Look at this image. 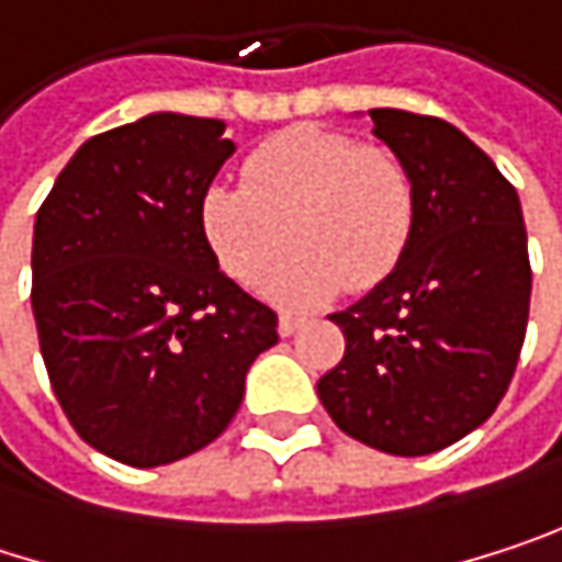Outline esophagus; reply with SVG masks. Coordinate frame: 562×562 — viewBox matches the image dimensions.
Wrapping results in <instances>:
<instances>
[{"mask_svg": "<svg viewBox=\"0 0 562 562\" xmlns=\"http://www.w3.org/2000/svg\"><path fill=\"white\" fill-rule=\"evenodd\" d=\"M299 328H302V318H295V315H280V325H277V331H280L282 338L295 335Z\"/></svg>", "mask_w": 562, "mask_h": 562, "instance_id": "obj_1", "label": "esophagus"}]
</instances>
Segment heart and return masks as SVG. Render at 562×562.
Returning a JSON list of instances; mask_svg holds the SVG:
<instances>
[{"label":"heart","mask_w":562,"mask_h":562,"mask_svg":"<svg viewBox=\"0 0 562 562\" xmlns=\"http://www.w3.org/2000/svg\"><path fill=\"white\" fill-rule=\"evenodd\" d=\"M244 184L211 181L198 198V227L217 267L254 285L267 280L282 305H318L335 292H368L409 250L419 198L413 171L384 146L325 126H289L254 146Z\"/></svg>","instance_id":"b5f03b06"}]
</instances>
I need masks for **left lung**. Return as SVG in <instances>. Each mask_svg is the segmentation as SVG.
<instances>
[{
  "label": "left lung",
  "mask_w": 562,
  "mask_h": 562,
  "mask_svg": "<svg viewBox=\"0 0 562 562\" xmlns=\"http://www.w3.org/2000/svg\"><path fill=\"white\" fill-rule=\"evenodd\" d=\"M371 120L413 171L419 214L391 277L328 315L345 358L318 400L351 439L429 456L479 429L507 393L530 312L527 231L514 184L452 123L406 110Z\"/></svg>",
  "instance_id": "left-lung-1"
}]
</instances>
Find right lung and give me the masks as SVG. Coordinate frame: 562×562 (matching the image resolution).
<instances>
[{
  "mask_svg": "<svg viewBox=\"0 0 562 562\" xmlns=\"http://www.w3.org/2000/svg\"><path fill=\"white\" fill-rule=\"evenodd\" d=\"M231 153L221 120L153 113L87 139L38 207L32 312L52 391L87 446L133 469L214 442L280 338L198 227Z\"/></svg>",
  "mask_w": 562,
  "mask_h": 562,
  "instance_id": "right-lung-1",
  "label": "right lung"
}]
</instances>
